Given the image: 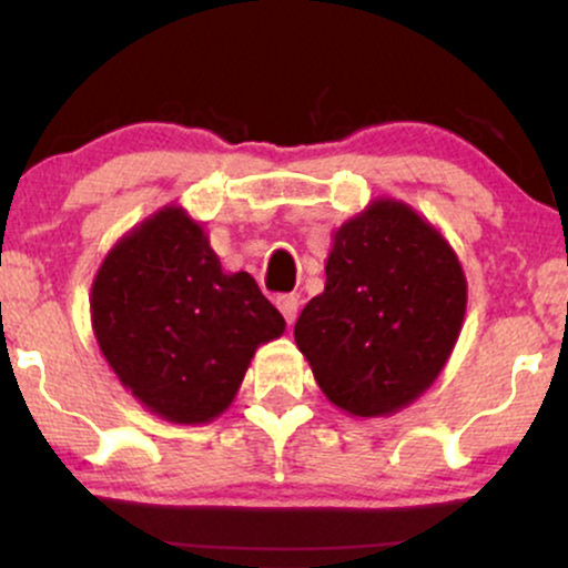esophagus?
I'll return each instance as SVG.
<instances>
[{"label":"esophagus","mask_w":568,"mask_h":568,"mask_svg":"<svg viewBox=\"0 0 568 568\" xmlns=\"http://www.w3.org/2000/svg\"><path fill=\"white\" fill-rule=\"evenodd\" d=\"M277 310L283 312V317H285V323H293L296 321V315H298V296H293V293H283V296H277Z\"/></svg>","instance_id":"esophagus-1"}]
</instances>
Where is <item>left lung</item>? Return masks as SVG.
Wrapping results in <instances>:
<instances>
[{
  "mask_svg": "<svg viewBox=\"0 0 568 568\" xmlns=\"http://www.w3.org/2000/svg\"><path fill=\"white\" fill-rule=\"evenodd\" d=\"M465 310L454 247L406 202L374 200L334 232L325 291L293 336L334 406L387 416L438 379Z\"/></svg>",
  "mask_w": 568,
  "mask_h": 568,
  "instance_id": "1",
  "label": "left lung"
}]
</instances>
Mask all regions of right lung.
<instances>
[{
  "mask_svg": "<svg viewBox=\"0 0 568 568\" xmlns=\"http://www.w3.org/2000/svg\"><path fill=\"white\" fill-rule=\"evenodd\" d=\"M90 317L122 387L175 425L224 414L258 344L285 331L256 280L221 270L207 234L179 205H165L109 251Z\"/></svg>",
  "mask_w": 568,
  "mask_h": 568,
  "instance_id": "right-lung-1",
  "label": "right lung"
}]
</instances>
